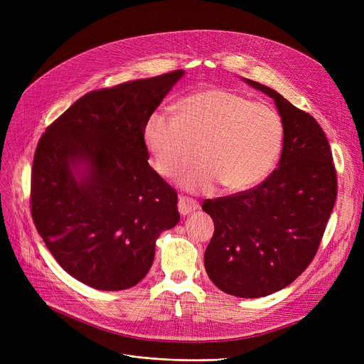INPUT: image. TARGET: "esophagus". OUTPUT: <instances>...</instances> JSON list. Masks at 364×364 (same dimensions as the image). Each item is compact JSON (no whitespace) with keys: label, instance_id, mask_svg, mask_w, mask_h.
<instances>
[{"label":"esophagus","instance_id":"esophagus-1","mask_svg":"<svg viewBox=\"0 0 364 364\" xmlns=\"http://www.w3.org/2000/svg\"><path fill=\"white\" fill-rule=\"evenodd\" d=\"M196 209H199V203L193 199L186 198V196H180L178 198V213L181 215H188L190 213H195Z\"/></svg>","mask_w":364,"mask_h":364}]
</instances>
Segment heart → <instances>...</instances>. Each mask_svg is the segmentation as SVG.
<instances>
[{"mask_svg": "<svg viewBox=\"0 0 364 364\" xmlns=\"http://www.w3.org/2000/svg\"><path fill=\"white\" fill-rule=\"evenodd\" d=\"M284 128L270 106L252 103L225 88H208L176 106V117L151 113L144 141L162 177L174 178L202 162L181 180L190 192H213L220 184L242 192L262 181L283 146Z\"/></svg>", "mask_w": 364, "mask_h": 364, "instance_id": "1", "label": "heart"}]
</instances>
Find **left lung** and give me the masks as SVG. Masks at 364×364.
<instances>
[{"mask_svg":"<svg viewBox=\"0 0 364 364\" xmlns=\"http://www.w3.org/2000/svg\"><path fill=\"white\" fill-rule=\"evenodd\" d=\"M243 81L274 100L284 128L282 156L257 187L203 202L215 225L203 261L223 292L259 298L286 288L313 261L338 180L329 141L311 114L270 87Z\"/></svg>","mask_w":364,"mask_h":364,"instance_id":"1","label":"left lung"}]
</instances>
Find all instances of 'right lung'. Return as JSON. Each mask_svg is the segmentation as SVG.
Segmentation results:
<instances>
[{"instance_id": "right-lung-1", "label": "right lung", "mask_w": 364, "mask_h": 364, "mask_svg": "<svg viewBox=\"0 0 364 364\" xmlns=\"http://www.w3.org/2000/svg\"><path fill=\"white\" fill-rule=\"evenodd\" d=\"M184 70L91 91L43 134L31 178L38 233L94 289L144 279L156 239L180 221L177 193L147 159L144 125Z\"/></svg>"}]
</instances>
